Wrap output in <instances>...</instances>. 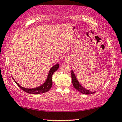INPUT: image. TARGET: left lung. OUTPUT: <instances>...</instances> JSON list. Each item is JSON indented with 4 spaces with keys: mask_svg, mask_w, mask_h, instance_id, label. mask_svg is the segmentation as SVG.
<instances>
[{
    "mask_svg": "<svg viewBox=\"0 0 122 122\" xmlns=\"http://www.w3.org/2000/svg\"><path fill=\"white\" fill-rule=\"evenodd\" d=\"M71 78H72V84L74 87L75 88L76 90L81 92L82 94H91L95 93V92H92L91 91L87 90L86 89L84 88V87H82L81 85H80V84L79 83V81H78L77 79H76L75 75L73 72V71H71Z\"/></svg>",
    "mask_w": 122,
    "mask_h": 122,
    "instance_id": "left-lung-1",
    "label": "left lung"
}]
</instances>
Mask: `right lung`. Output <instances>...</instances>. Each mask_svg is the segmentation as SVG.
<instances>
[{
    "instance_id": "add662e5",
    "label": "right lung",
    "mask_w": 122,
    "mask_h": 122,
    "mask_svg": "<svg viewBox=\"0 0 122 122\" xmlns=\"http://www.w3.org/2000/svg\"><path fill=\"white\" fill-rule=\"evenodd\" d=\"M59 67V65L58 64L55 65L52 67V68L50 69L49 71V73H48L47 78V80L44 84L43 85H42L40 86L35 87V88H32V89H27L24 88V87L21 86L20 85H19L17 83V82L15 81V80L13 78L14 81L16 83V84L18 86L20 87V88L25 92L29 94H42L44 93V92H48V90H50V89L51 88L52 86V75L53 74L55 71L57 70V69Z\"/></svg>"
}]
</instances>
